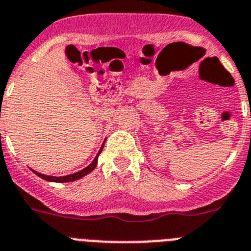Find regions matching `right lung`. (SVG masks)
Returning <instances> with one entry per match:
<instances>
[{"mask_svg":"<svg viewBox=\"0 0 251 251\" xmlns=\"http://www.w3.org/2000/svg\"><path fill=\"white\" fill-rule=\"evenodd\" d=\"M101 151H102V148H101V150L99 151L98 156H99V155H100ZM98 156L95 157L94 161H92L91 164H90L89 166H87V168H85V169H83V170L78 171V173L71 174V175L58 176V177H56V176H47V175H44V174H40V173H37V171H33V173H35L37 176H40L41 179L47 180V181H52V182H70V181H75V180L81 179V177H83V176H85V175H87V174H90L92 170H94L95 168H96V165H98Z\"/></svg>","mask_w":251,"mask_h":251,"instance_id":"right-lung-1","label":"right lung"}]
</instances>
